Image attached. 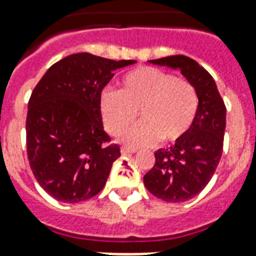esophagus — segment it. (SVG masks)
Here are the masks:
<instances>
[{"label": "esophagus", "instance_id": "1", "mask_svg": "<svg viewBox=\"0 0 256 256\" xmlns=\"http://www.w3.org/2000/svg\"><path fill=\"white\" fill-rule=\"evenodd\" d=\"M120 152H122L123 155H126V154H134V152H137V150H136V148H132V146L123 145L122 148H120Z\"/></svg>", "mask_w": 256, "mask_h": 256}]
</instances>
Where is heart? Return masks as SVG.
<instances>
[{
    "label": "heart",
    "mask_w": 256,
    "mask_h": 256,
    "mask_svg": "<svg viewBox=\"0 0 256 256\" xmlns=\"http://www.w3.org/2000/svg\"><path fill=\"white\" fill-rule=\"evenodd\" d=\"M100 110L106 132L120 136L137 118L141 122L124 134L130 145L176 142L188 133L196 119L198 96L189 80L155 67H138L120 80V89L106 88Z\"/></svg>",
    "instance_id": "heart-1"
}]
</instances>
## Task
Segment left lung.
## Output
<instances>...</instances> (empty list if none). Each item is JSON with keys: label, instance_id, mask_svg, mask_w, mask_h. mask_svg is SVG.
<instances>
[{"label": "left lung", "instance_id": "left-lung-1", "mask_svg": "<svg viewBox=\"0 0 256 256\" xmlns=\"http://www.w3.org/2000/svg\"><path fill=\"white\" fill-rule=\"evenodd\" d=\"M150 62L178 68L198 96L192 128L170 150L155 152V164L144 177L145 186L154 196L181 203L198 194L214 176L224 148L226 106L212 76L193 58L177 54Z\"/></svg>", "mask_w": 256, "mask_h": 256}]
</instances>
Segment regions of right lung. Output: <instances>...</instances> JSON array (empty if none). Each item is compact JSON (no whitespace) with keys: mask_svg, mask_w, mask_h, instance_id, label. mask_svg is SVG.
<instances>
[{"mask_svg":"<svg viewBox=\"0 0 256 256\" xmlns=\"http://www.w3.org/2000/svg\"><path fill=\"white\" fill-rule=\"evenodd\" d=\"M133 63L75 53L53 64L32 90L27 156L38 184L58 202L79 203L104 188L120 148L104 132L100 96L114 70Z\"/></svg>","mask_w":256,"mask_h":256,"instance_id":"right-lung-1","label":"right lung"}]
</instances>
